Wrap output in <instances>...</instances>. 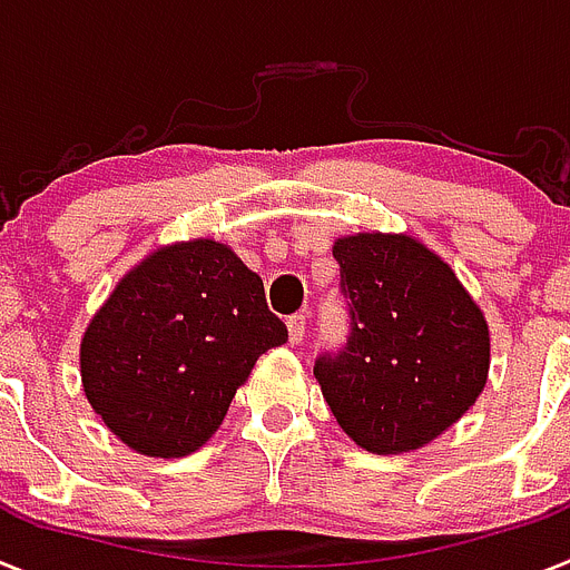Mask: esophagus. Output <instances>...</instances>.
<instances>
[{
    "mask_svg": "<svg viewBox=\"0 0 570 570\" xmlns=\"http://www.w3.org/2000/svg\"><path fill=\"white\" fill-rule=\"evenodd\" d=\"M305 337V317L303 314H296V317H288V340L291 343H303Z\"/></svg>",
    "mask_w": 570,
    "mask_h": 570,
    "instance_id": "34e87169",
    "label": "esophagus"
}]
</instances>
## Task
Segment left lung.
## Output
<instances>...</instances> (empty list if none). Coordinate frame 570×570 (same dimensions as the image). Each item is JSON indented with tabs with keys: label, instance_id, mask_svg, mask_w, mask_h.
<instances>
[{
	"label": "left lung",
	"instance_id": "1",
	"mask_svg": "<svg viewBox=\"0 0 570 570\" xmlns=\"http://www.w3.org/2000/svg\"><path fill=\"white\" fill-rule=\"evenodd\" d=\"M332 253L352 303V337L345 352L314 366L325 403L366 452L421 450L484 392V311L410 233L340 236Z\"/></svg>",
	"mask_w": 570,
	"mask_h": 570
}]
</instances>
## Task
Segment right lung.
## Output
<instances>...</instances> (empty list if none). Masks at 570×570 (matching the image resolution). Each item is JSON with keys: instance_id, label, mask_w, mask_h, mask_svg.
Returning a JSON list of instances; mask_svg holds the SVG:
<instances>
[{"instance_id": "right-lung-1", "label": "right lung", "mask_w": 570, "mask_h": 570, "mask_svg": "<svg viewBox=\"0 0 570 570\" xmlns=\"http://www.w3.org/2000/svg\"><path fill=\"white\" fill-rule=\"evenodd\" d=\"M288 340L265 285L216 238L153 250L80 343L82 392L129 450L184 459L222 426L256 360Z\"/></svg>"}]
</instances>
